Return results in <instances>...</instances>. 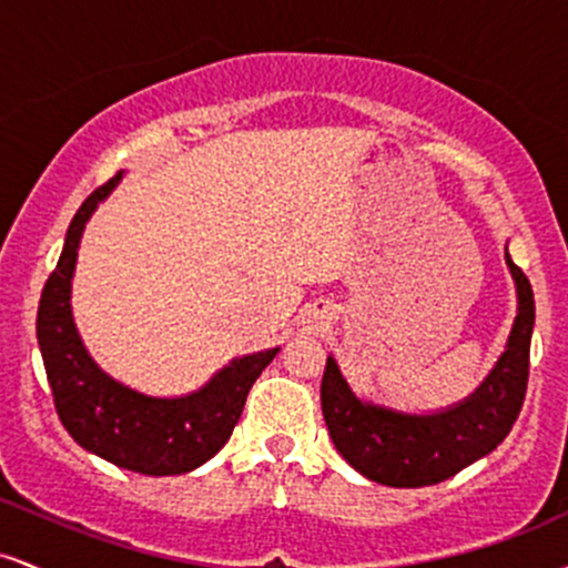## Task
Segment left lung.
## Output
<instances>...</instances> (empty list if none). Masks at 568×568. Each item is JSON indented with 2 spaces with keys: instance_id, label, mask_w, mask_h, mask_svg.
Here are the masks:
<instances>
[{
  "instance_id": "8db88e82",
  "label": "left lung",
  "mask_w": 568,
  "mask_h": 568,
  "mask_svg": "<svg viewBox=\"0 0 568 568\" xmlns=\"http://www.w3.org/2000/svg\"><path fill=\"white\" fill-rule=\"evenodd\" d=\"M505 258L518 288V317L497 368L459 406L429 416L376 408L355 397L334 357L325 361L321 384L325 425L338 454L357 473L393 488L435 486L491 454L507 438L529 384L534 291L510 253Z\"/></svg>"
}]
</instances>
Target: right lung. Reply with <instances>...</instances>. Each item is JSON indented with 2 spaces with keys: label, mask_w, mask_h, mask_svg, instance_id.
<instances>
[{
  "label": "right lung",
  "mask_w": 568,
  "mask_h": 568,
  "mask_svg": "<svg viewBox=\"0 0 568 568\" xmlns=\"http://www.w3.org/2000/svg\"><path fill=\"white\" fill-rule=\"evenodd\" d=\"M120 179L122 173H116L98 186L71 219L61 258L39 298V349L58 419L84 452L122 470L181 475L205 465L230 440L253 382L270 366L277 349L232 361L200 393L186 397H146L95 366L71 321V275L84 224Z\"/></svg>",
  "instance_id": "right-lung-1"
}]
</instances>
